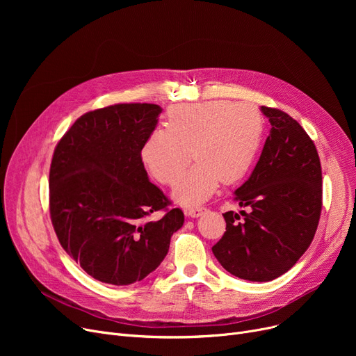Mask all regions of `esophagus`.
I'll return each instance as SVG.
<instances>
[{
    "instance_id": "1",
    "label": "esophagus",
    "mask_w": 356,
    "mask_h": 356,
    "mask_svg": "<svg viewBox=\"0 0 356 356\" xmlns=\"http://www.w3.org/2000/svg\"><path fill=\"white\" fill-rule=\"evenodd\" d=\"M204 211H207V208L196 207V208H188V209L184 211V213L188 215V216H192V218H197V216H200Z\"/></svg>"
}]
</instances>
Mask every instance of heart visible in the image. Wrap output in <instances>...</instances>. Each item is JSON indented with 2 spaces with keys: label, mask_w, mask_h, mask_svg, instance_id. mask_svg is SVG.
<instances>
[{
  "label": "heart",
  "mask_w": 356,
  "mask_h": 356,
  "mask_svg": "<svg viewBox=\"0 0 356 356\" xmlns=\"http://www.w3.org/2000/svg\"><path fill=\"white\" fill-rule=\"evenodd\" d=\"M263 118L247 102L208 101L175 105L167 128H157L141 148V159L161 184H173L193 156L197 163L175 186V199L193 204L207 199L219 180L232 184L244 179L255 161Z\"/></svg>",
  "instance_id": "b5f03b06"
}]
</instances>
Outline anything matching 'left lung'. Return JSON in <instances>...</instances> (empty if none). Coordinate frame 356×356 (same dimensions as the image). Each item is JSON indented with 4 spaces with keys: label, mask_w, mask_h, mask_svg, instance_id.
Masks as SVG:
<instances>
[{
    "label": "left lung",
    "mask_w": 356,
    "mask_h": 356,
    "mask_svg": "<svg viewBox=\"0 0 356 356\" xmlns=\"http://www.w3.org/2000/svg\"><path fill=\"white\" fill-rule=\"evenodd\" d=\"M271 124L263 153L223 213L227 231L212 247L220 266L250 282L287 273L310 247L322 212V167L313 140L286 112L261 106Z\"/></svg>",
    "instance_id": "obj_1"
}]
</instances>
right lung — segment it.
I'll return each mask as SVG.
<instances>
[{
    "mask_svg": "<svg viewBox=\"0 0 356 356\" xmlns=\"http://www.w3.org/2000/svg\"><path fill=\"white\" fill-rule=\"evenodd\" d=\"M161 108L117 104L83 114L54 148L49 207L63 250L95 280L128 286L153 273L181 228V209L148 180L141 148ZM164 210L159 221L149 219Z\"/></svg>",
    "mask_w": 356,
    "mask_h": 356,
    "instance_id": "1",
    "label": "right lung"
}]
</instances>
